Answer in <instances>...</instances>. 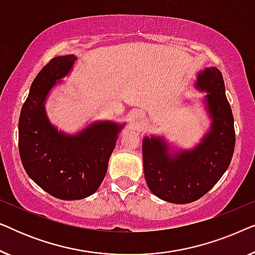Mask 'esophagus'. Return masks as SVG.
Returning a JSON list of instances; mask_svg holds the SVG:
<instances>
[{
    "label": "esophagus",
    "mask_w": 255,
    "mask_h": 255,
    "mask_svg": "<svg viewBox=\"0 0 255 255\" xmlns=\"http://www.w3.org/2000/svg\"><path fill=\"white\" fill-rule=\"evenodd\" d=\"M140 116H141L140 113H135V118H137V120H140Z\"/></svg>",
    "instance_id": "esophagus-1"
}]
</instances>
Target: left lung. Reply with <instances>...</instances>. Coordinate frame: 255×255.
<instances>
[{
  "instance_id": "obj_1",
  "label": "left lung",
  "mask_w": 255,
  "mask_h": 255,
  "mask_svg": "<svg viewBox=\"0 0 255 255\" xmlns=\"http://www.w3.org/2000/svg\"><path fill=\"white\" fill-rule=\"evenodd\" d=\"M195 87L207 93L203 104L210 120L200 142L191 149H180L161 135L142 139L146 183L169 203H191L207 194L228 169L235 151V122L222 73L216 67L204 68Z\"/></svg>"
}]
</instances>
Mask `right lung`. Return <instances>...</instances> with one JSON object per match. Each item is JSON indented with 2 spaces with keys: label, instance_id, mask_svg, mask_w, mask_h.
Instances as JSON below:
<instances>
[{
  "label": "right lung",
  "instance_id": "1",
  "mask_svg": "<svg viewBox=\"0 0 255 255\" xmlns=\"http://www.w3.org/2000/svg\"><path fill=\"white\" fill-rule=\"evenodd\" d=\"M76 59L60 55L44 66L30 87L18 122L19 155L27 175L46 193L66 201L82 200L99 189L125 125L96 121L68 134L51 123L45 101Z\"/></svg>",
  "mask_w": 255,
  "mask_h": 255
}]
</instances>
